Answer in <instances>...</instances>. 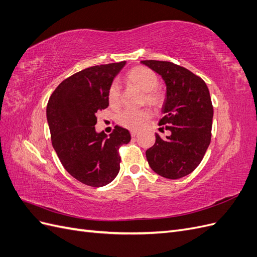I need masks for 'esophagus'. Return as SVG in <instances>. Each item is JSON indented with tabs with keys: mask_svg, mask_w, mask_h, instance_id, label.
Returning <instances> with one entry per match:
<instances>
[{
	"mask_svg": "<svg viewBox=\"0 0 257 257\" xmlns=\"http://www.w3.org/2000/svg\"><path fill=\"white\" fill-rule=\"evenodd\" d=\"M137 135V131H131V136L135 137Z\"/></svg>",
	"mask_w": 257,
	"mask_h": 257,
	"instance_id": "obj_1",
	"label": "esophagus"
}]
</instances>
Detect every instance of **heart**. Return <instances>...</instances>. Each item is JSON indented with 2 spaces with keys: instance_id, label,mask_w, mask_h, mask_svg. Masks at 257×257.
I'll return each mask as SVG.
<instances>
[{
  "instance_id": "heart-1",
  "label": "heart",
  "mask_w": 257,
  "mask_h": 257,
  "mask_svg": "<svg viewBox=\"0 0 257 257\" xmlns=\"http://www.w3.org/2000/svg\"><path fill=\"white\" fill-rule=\"evenodd\" d=\"M126 82L144 92V102L146 104L160 107L164 103V92L158 88L159 78L152 69L145 66H136L126 74ZM108 104L111 108H116L120 104V88L116 83H112L108 90ZM150 111L148 109L141 110H123L118 114V122L121 125L131 130H136L144 122L149 120Z\"/></svg>"
}]
</instances>
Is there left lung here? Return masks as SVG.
Listing matches in <instances>:
<instances>
[{"label": "left lung", "instance_id": "8db88e82", "mask_svg": "<svg viewBox=\"0 0 257 257\" xmlns=\"http://www.w3.org/2000/svg\"><path fill=\"white\" fill-rule=\"evenodd\" d=\"M142 64L159 74L166 85L162 107L170 135L155 134V144L146 151L154 173L167 179L188 176L203 160L211 141L213 107L207 84L189 69L167 61L146 60Z\"/></svg>", "mask_w": 257, "mask_h": 257}]
</instances>
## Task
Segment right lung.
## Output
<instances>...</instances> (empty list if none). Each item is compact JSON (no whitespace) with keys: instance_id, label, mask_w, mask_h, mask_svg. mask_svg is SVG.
<instances>
[{"instance_id":"add662e5","label":"right lung","mask_w":257,"mask_h":257,"mask_svg":"<svg viewBox=\"0 0 257 257\" xmlns=\"http://www.w3.org/2000/svg\"><path fill=\"white\" fill-rule=\"evenodd\" d=\"M126 64L84 68L62 81L47 104L51 143L66 172L83 184L104 186L120 170L119 148L131 141L130 132L115 125L107 137L96 132V113L108 107V90Z\"/></svg>"}]
</instances>
